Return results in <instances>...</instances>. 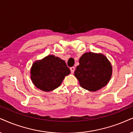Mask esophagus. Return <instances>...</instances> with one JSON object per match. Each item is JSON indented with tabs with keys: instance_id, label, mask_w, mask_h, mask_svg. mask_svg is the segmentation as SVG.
<instances>
[{
	"instance_id": "obj_1",
	"label": "esophagus",
	"mask_w": 133,
	"mask_h": 133,
	"mask_svg": "<svg viewBox=\"0 0 133 133\" xmlns=\"http://www.w3.org/2000/svg\"><path fill=\"white\" fill-rule=\"evenodd\" d=\"M70 71H71L72 73H74V72L75 71V68L74 67H71V68H70Z\"/></svg>"
}]
</instances>
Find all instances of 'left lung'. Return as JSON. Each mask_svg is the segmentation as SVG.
Wrapping results in <instances>:
<instances>
[{"mask_svg":"<svg viewBox=\"0 0 133 133\" xmlns=\"http://www.w3.org/2000/svg\"><path fill=\"white\" fill-rule=\"evenodd\" d=\"M112 73V65L106 56L101 53L88 52L79 59L74 75L82 88L96 91L107 85Z\"/></svg>","mask_w":133,"mask_h":133,"instance_id":"1","label":"left lung"}]
</instances>
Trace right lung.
<instances>
[{
  "mask_svg": "<svg viewBox=\"0 0 133 133\" xmlns=\"http://www.w3.org/2000/svg\"><path fill=\"white\" fill-rule=\"evenodd\" d=\"M70 73L64 60L54 55H48L33 63L31 78L37 88L48 92L59 87L64 77Z\"/></svg>",
  "mask_w": 133,
  "mask_h": 133,
  "instance_id": "1",
  "label": "right lung"
}]
</instances>
